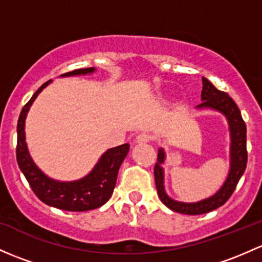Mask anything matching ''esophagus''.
Returning <instances> with one entry per match:
<instances>
[{"instance_id": "obj_1", "label": "esophagus", "mask_w": 262, "mask_h": 262, "mask_svg": "<svg viewBox=\"0 0 262 262\" xmlns=\"http://www.w3.org/2000/svg\"><path fill=\"white\" fill-rule=\"evenodd\" d=\"M150 140V136L147 133H140L137 136L136 138V143H138V144H143V143H148Z\"/></svg>"}]
</instances>
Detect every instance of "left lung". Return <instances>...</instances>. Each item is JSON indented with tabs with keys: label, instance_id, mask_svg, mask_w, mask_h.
I'll return each mask as SVG.
<instances>
[{
	"label": "left lung",
	"instance_id": "1",
	"mask_svg": "<svg viewBox=\"0 0 262 262\" xmlns=\"http://www.w3.org/2000/svg\"><path fill=\"white\" fill-rule=\"evenodd\" d=\"M202 93L201 100L202 103L196 106L198 110L210 109L220 113L226 118L230 132V169L227 177L219 191L212 196L203 198L197 202H181L170 198L164 188V169L163 164L166 162L167 154L163 148L158 149V161L154 167V180L158 196L162 202L169 210L180 212L183 214H202L216 210L225 205L226 201L231 197L235 191L238 181L244 174L247 164L246 150V124L241 117V112L236 105L232 98L224 92H220L214 88L211 81L202 78Z\"/></svg>",
	"mask_w": 262,
	"mask_h": 262
}]
</instances>
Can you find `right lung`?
I'll return each instance as SVG.
<instances>
[{"label":"right lung","mask_w":262,"mask_h":262,"mask_svg":"<svg viewBox=\"0 0 262 262\" xmlns=\"http://www.w3.org/2000/svg\"><path fill=\"white\" fill-rule=\"evenodd\" d=\"M95 68L78 69L61 75L78 76L89 75L95 73ZM52 80L46 81L41 85L37 92L32 95L29 103L21 110L17 122V148H16V158L18 167L24 173L25 178L29 182L34 193L46 205L51 207L60 208L64 211L82 212L99 208L109 201L117 183L118 172L129 152L130 145L128 143L118 147L110 148L101 154L96 164L86 176L76 181H56L46 176L42 170L36 166L31 158L27 148L25 124L26 117L31 108L32 103L37 95L50 84Z\"/></svg>","instance_id":"1"}]
</instances>
